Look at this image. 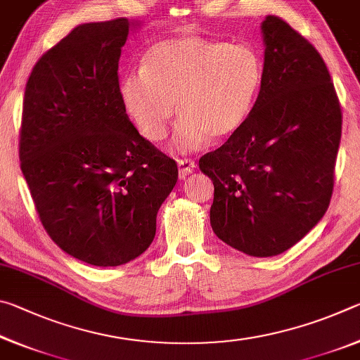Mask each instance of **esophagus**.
I'll list each match as a JSON object with an SVG mask.
<instances>
[{"mask_svg": "<svg viewBox=\"0 0 360 360\" xmlns=\"http://www.w3.org/2000/svg\"><path fill=\"white\" fill-rule=\"evenodd\" d=\"M178 167H179V179H186L188 174L193 173L195 162L191 160V158H181V160H178Z\"/></svg>", "mask_w": 360, "mask_h": 360, "instance_id": "esophagus-1", "label": "esophagus"}]
</instances>
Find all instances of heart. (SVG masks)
<instances>
[{"label":"heart","mask_w":360,"mask_h":360,"mask_svg":"<svg viewBox=\"0 0 360 360\" xmlns=\"http://www.w3.org/2000/svg\"><path fill=\"white\" fill-rule=\"evenodd\" d=\"M262 62L251 47L193 34L169 36L146 51L143 70L122 77L127 114L149 141L167 135L176 112L172 148L193 152L211 139L235 135L251 115L262 87Z\"/></svg>","instance_id":"b5f03b06"}]
</instances>
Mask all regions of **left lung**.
Listing matches in <instances>:
<instances>
[{
    "label": "left lung",
    "mask_w": 360,
    "mask_h": 360,
    "mask_svg": "<svg viewBox=\"0 0 360 360\" xmlns=\"http://www.w3.org/2000/svg\"><path fill=\"white\" fill-rule=\"evenodd\" d=\"M264 77L251 115L200 158L214 184L210 221L254 257L288 251L326 214L341 138V108L324 60L288 22L268 15Z\"/></svg>",
    "instance_id": "obj_1"
}]
</instances>
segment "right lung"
<instances>
[{
	"mask_svg": "<svg viewBox=\"0 0 360 360\" xmlns=\"http://www.w3.org/2000/svg\"><path fill=\"white\" fill-rule=\"evenodd\" d=\"M129 19L82 23L34 65L23 96L20 168L56 245L95 266L141 255L178 165L139 135L119 92Z\"/></svg>",
	"mask_w": 360,
	"mask_h": 360,
	"instance_id": "1",
	"label": "right lung"
}]
</instances>
